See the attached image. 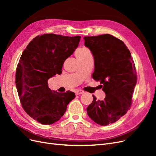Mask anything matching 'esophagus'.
Segmentation results:
<instances>
[{"label":"esophagus","mask_w":156,"mask_h":156,"mask_svg":"<svg viewBox=\"0 0 156 156\" xmlns=\"http://www.w3.org/2000/svg\"><path fill=\"white\" fill-rule=\"evenodd\" d=\"M84 92L83 90H77L75 91V94L76 95H79V94H84Z\"/></svg>","instance_id":"34e87169"}]
</instances>
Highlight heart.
<instances>
[{"mask_svg": "<svg viewBox=\"0 0 156 156\" xmlns=\"http://www.w3.org/2000/svg\"><path fill=\"white\" fill-rule=\"evenodd\" d=\"M88 52H89V50L87 48L79 49L76 51V53H75V56H76V57H79V56H81L87 54V53H88Z\"/></svg>", "mask_w": 156, "mask_h": 156, "instance_id": "obj_1", "label": "heart"}]
</instances>
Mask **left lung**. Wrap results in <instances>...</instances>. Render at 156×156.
<instances>
[{"label":"left lung","instance_id":"obj_1","mask_svg":"<svg viewBox=\"0 0 156 156\" xmlns=\"http://www.w3.org/2000/svg\"><path fill=\"white\" fill-rule=\"evenodd\" d=\"M84 45L94 56L92 77L103 84V100L93 96L87 112L96 124L107 126L124 116L131 105L136 84V72L129 50L120 40L110 34L84 37Z\"/></svg>","mask_w":156,"mask_h":156}]
</instances>
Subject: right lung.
<instances>
[{"instance_id": "add662e5", "label": "right lung", "mask_w": 156, "mask_h": 156, "mask_svg": "<svg viewBox=\"0 0 156 156\" xmlns=\"http://www.w3.org/2000/svg\"><path fill=\"white\" fill-rule=\"evenodd\" d=\"M81 36L44 34L34 37L23 51L16 73L23 108L33 119L50 125L59 120L75 93L51 90L48 79L62 72L64 61L77 48Z\"/></svg>"}]
</instances>
